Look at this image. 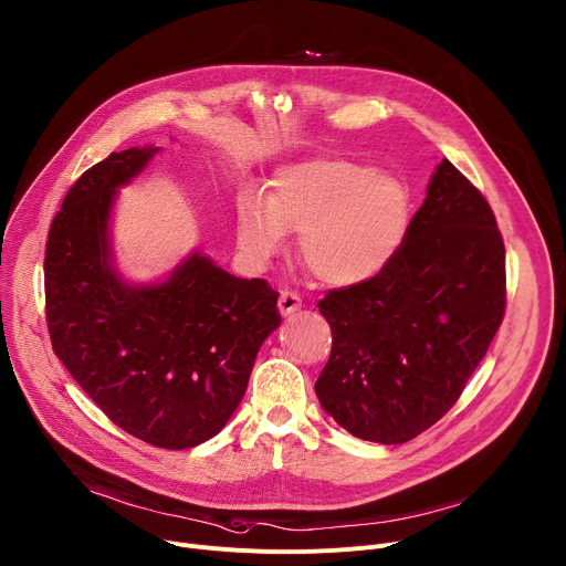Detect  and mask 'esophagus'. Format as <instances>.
<instances>
[{
  "label": "esophagus",
  "instance_id": "esophagus-1",
  "mask_svg": "<svg viewBox=\"0 0 566 566\" xmlns=\"http://www.w3.org/2000/svg\"><path fill=\"white\" fill-rule=\"evenodd\" d=\"M277 307H280L282 316H291L293 312H297L300 307H303V300H300V295L293 293V291H282Z\"/></svg>",
  "mask_w": 566,
  "mask_h": 566
}]
</instances>
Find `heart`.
Segmentation results:
<instances>
[{"label": "heart", "mask_w": 566, "mask_h": 566, "mask_svg": "<svg viewBox=\"0 0 566 566\" xmlns=\"http://www.w3.org/2000/svg\"><path fill=\"white\" fill-rule=\"evenodd\" d=\"M409 209L407 184L389 170L338 159L291 164L275 175L266 202L239 205L237 241L254 261H269L286 232H303L307 269L332 286H355L394 259Z\"/></svg>", "instance_id": "obj_1"}]
</instances>
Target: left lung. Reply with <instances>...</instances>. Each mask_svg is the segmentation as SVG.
<instances>
[{"label": "left lung", "instance_id": "8db88e82", "mask_svg": "<svg viewBox=\"0 0 566 566\" xmlns=\"http://www.w3.org/2000/svg\"><path fill=\"white\" fill-rule=\"evenodd\" d=\"M332 353L316 380L329 417L405 443L458 402L505 314V245L492 207L443 159L387 266L329 291Z\"/></svg>", "mask_w": 566, "mask_h": 566}]
</instances>
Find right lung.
<instances>
[{"instance_id":"right-lung-1","label":"right lung","mask_w":566,"mask_h":566,"mask_svg":"<svg viewBox=\"0 0 566 566\" xmlns=\"http://www.w3.org/2000/svg\"><path fill=\"white\" fill-rule=\"evenodd\" d=\"M157 153H111L74 181L48 237L45 314L56 357L106 417L145 443L181 450L230 421L282 318L269 282L234 277L200 250L161 282L118 273L111 211Z\"/></svg>"}]
</instances>
